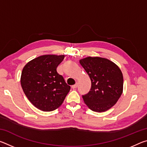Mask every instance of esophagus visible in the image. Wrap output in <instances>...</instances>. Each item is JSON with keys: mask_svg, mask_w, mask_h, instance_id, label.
Returning <instances> with one entry per match:
<instances>
[{"mask_svg": "<svg viewBox=\"0 0 147 147\" xmlns=\"http://www.w3.org/2000/svg\"><path fill=\"white\" fill-rule=\"evenodd\" d=\"M77 87H78V83H76V84H74V85L72 86V88H73V89H76Z\"/></svg>", "mask_w": 147, "mask_h": 147, "instance_id": "34e87169", "label": "esophagus"}]
</instances>
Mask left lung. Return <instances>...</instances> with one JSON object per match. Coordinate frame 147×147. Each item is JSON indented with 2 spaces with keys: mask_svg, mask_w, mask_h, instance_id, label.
<instances>
[{
  "mask_svg": "<svg viewBox=\"0 0 147 147\" xmlns=\"http://www.w3.org/2000/svg\"><path fill=\"white\" fill-rule=\"evenodd\" d=\"M91 81L88 94L82 96L88 108L103 112L116 104L123 91V73L117 65L100 57H87L80 60Z\"/></svg>",
  "mask_w": 147,
  "mask_h": 147,
  "instance_id": "left-lung-1",
  "label": "left lung"
}]
</instances>
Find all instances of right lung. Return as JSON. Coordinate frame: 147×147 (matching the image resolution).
Here are the masks:
<instances>
[{"label":"right lung","instance_id":"1","mask_svg":"<svg viewBox=\"0 0 147 147\" xmlns=\"http://www.w3.org/2000/svg\"><path fill=\"white\" fill-rule=\"evenodd\" d=\"M64 57L54 54L40 56L28 62L22 71L21 84L24 93L41 111L58 108L70 91L71 87L56 71Z\"/></svg>","mask_w":147,"mask_h":147}]
</instances>
